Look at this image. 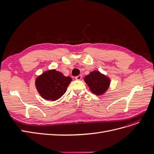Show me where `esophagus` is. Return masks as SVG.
<instances>
[{"instance_id":"1","label":"esophagus","mask_w":154,"mask_h":154,"mask_svg":"<svg viewBox=\"0 0 154 154\" xmlns=\"http://www.w3.org/2000/svg\"><path fill=\"white\" fill-rule=\"evenodd\" d=\"M82 75H78V76H76V77L75 78V79H76V80H80L81 79H82Z\"/></svg>"}]
</instances>
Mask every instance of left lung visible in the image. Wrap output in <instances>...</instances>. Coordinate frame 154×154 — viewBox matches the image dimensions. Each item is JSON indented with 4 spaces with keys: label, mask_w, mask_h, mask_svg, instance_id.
I'll return each instance as SVG.
<instances>
[{
    "label": "left lung",
    "mask_w": 154,
    "mask_h": 154,
    "mask_svg": "<svg viewBox=\"0 0 154 154\" xmlns=\"http://www.w3.org/2000/svg\"><path fill=\"white\" fill-rule=\"evenodd\" d=\"M91 92L97 96L103 94L110 86V78L98 71H92L84 78Z\"/></svg>",
    "instance_id": "8db88e82"
}]
</instances>
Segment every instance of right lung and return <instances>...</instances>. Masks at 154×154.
Returning <instances> with one entry per match:
<instances>
[{
	"label": "right lung",
	"instance_id": "obj_1",
	"mask_svg": "<svg viewBox=\"0 0 154 154\" xmlns=\"http://www.w3.org/2000/svg\"><path fill=\"white\" fill-rule=\"evenodd\" d=\"M71 81V77L65 76L62 72L51 69L36 78L35 86L44 99L56 101L65 94Z\"/></svg>",
	"mask_w": 154,
	"mask_h": 154
}]
</instances>
